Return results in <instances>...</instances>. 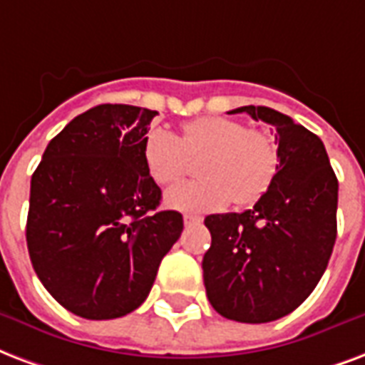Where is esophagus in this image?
<instances>
[{"mask_svg": "<svg viewBox=\"0 0 365 365\" xmlns=\"http://www.w3.org/2000/svg\"><path fill=\"white\" fill-rule=\"evenodd\" d=\"M201 222L202 220L197 218V216H189V214L183 216V224H185V226H193V224H201Z\"/></svg>", "mask_w": 365, "mask_h": 365, "instance_id": "esophagus-1", "label": "esophagus"}]
</instances>
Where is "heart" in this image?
I'll return each mask as SVG.
<instances>
[{"mask_svg":"<svg viewBox=\"0 0 365 365\" xmlns=\"http://www.w3.org/2000/svg\"><path fill=\"white\" fill-rule=\"evenodd\" d=\"M197 182H183L164 195L166 207L187 214L218 212L230 202L247 207L260 201L279 170V149L269 133L226 116L187 122L182 138L153 128L143 143L149 176L168 185L187 174L191 158H201Z\"/></svg>","mask_w":365,"mask_h":365,"instance_id":"obj_1","label":"heart"}]
</instances>
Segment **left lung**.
<instances>
[{"label": "left lung", "mask_w": 365, "mask_h": 365, "mask_svg": "<svg viewBox=\"0 0 365 365\" xmlns=\"http://www.w3.org/2000/svg\"><path fill=\"white\" fill-rule=\"evenodd\" d=\"M275 128L279 170L245 212L210 214L202 258L210 304L220 316L266 324L299 308L322 279L337 239L339 182L322 139L268 107H239Z\"/></svg>", "instance_id": "obj_1"}]
</instances>
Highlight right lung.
Here are the masks:
<instances>
[{
    "label": "right lung",
    "instance_id": "add662e5",
    "mask_svg": "<svg viewBox=\"0 0 365 365\" xmlns=\"http://www.w3.org/2000/svg\"><path fill=\"white\" fill-rule=\"evenodd\" d=\"M157 115L97 105L49 141L32 174L28 255L49 294L80 318L133 312L182 235V214L157 210L160 187L143 160Z\"/></svg>",
    "mask_w": 365,
    "mask_h": 365
}]
</instances>
